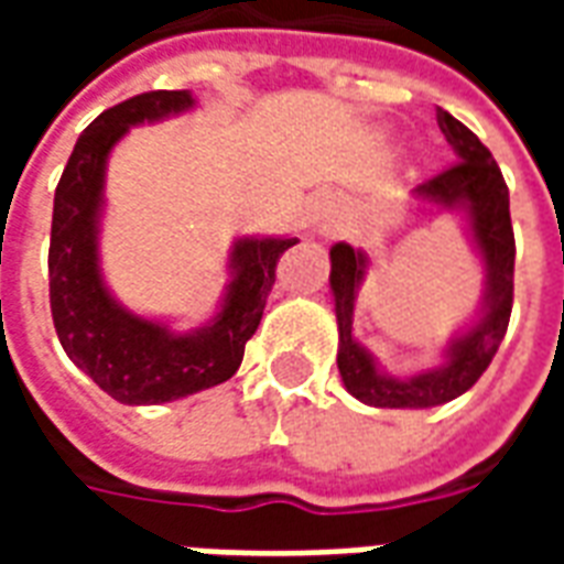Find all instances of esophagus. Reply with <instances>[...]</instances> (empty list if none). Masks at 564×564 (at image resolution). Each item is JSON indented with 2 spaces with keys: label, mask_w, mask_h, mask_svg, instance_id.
<instances>
[{
  "label": "esophagus",
  "mask_w": 564,
  "mask_h": 564,
  "mask_svg": "<svg viewBox=\"0 0 564 564\" xmlns=\"http://www.w3.org/2000/svg\"><path fill=\"white\" fill-rule=\"evenodd\" d=\"M317 223H319V226H323V229H326V226H329V214H319Z\"/></svg>",
  "instance_id": "esophagus-1"
}]
</instances>
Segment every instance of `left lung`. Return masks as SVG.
Listing matches in <instances>:
<instances>
[{
  "mask_svg": "<svg viewBox=\"0 0 564 564\" xmlns=\"http://www.w3.org/2000/svg\"><path fill=\"white\" fill-rule=\"evenodd\" d=\"M435 117L459 162L416 186L414 198L425 208L456 210L465 217L474 250L484 262V299L477 317L459 335L449 338L441 366L399 378L383 371L371 350H366L354 335L356 293L368 274V253L347 241L332 247L329 286L338 319V371L347 392L371 408H435L459 399L492 362L498 344L505 341L513 307L517 247L510 226L508 184L492 153L471 129L444 108H437Z\"/></svg>",
  "mask_w": 564,
  "mask_h": 564,
  "instance_id": "8db88e82",
  "label": "left lung"
}]
</instances>
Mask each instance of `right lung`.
<instances>
[{"label":"right lung","instance_id":"add662e5","mask_svg":"<svg viewBox=\"0 0 564 564\" xmlns=\"http://www.w3.org/2000/svg\"><path fill=\"white\" fill-rule=\"evenodd\" d=\"M189 90H153L108 108L80 132L54 193L51 223V314L56 338L75 366L120 404H162L229 380L245 359L274 269L299 238H238L229 250V278L220 311L193 332L132 314L117 302L99 265L105 169L132 127L184 115Z\"/></svg>","mask_w":564,"mask_h":564}]
</instances>
